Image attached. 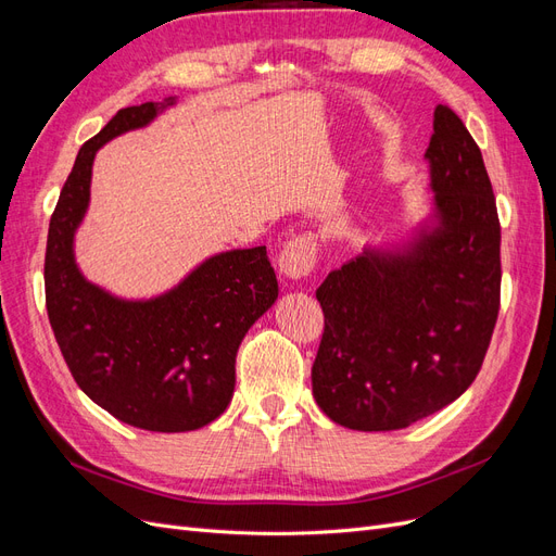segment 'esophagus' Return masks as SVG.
Segmentation results:
<instances>
[{"instance_id":"1","label":"esophagus","mask_w":556,"mask_h":556,"mask_svg":"<svg viewBox=\"0 0 556 556\" xmlns=\"http://www.w3.org/2000/svg\"><path fill=\"white\" fill-rule=\"evenodd\" d=\"M317 262V239L313 233H299L292 241H288L280 250L278 266L280 274L288 276L290 280H301L308 278L313 274Z\"/></svg>"}]
</instances>
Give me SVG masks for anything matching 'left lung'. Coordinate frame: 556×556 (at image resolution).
I'll return each instance as SVG.
<instances>
[{
    "label": "left lung",
    "mask_w": 556,
    "mask_h": 556,
    "mask_svg": "<svg viewBox=\"0 0 556 556\" xmlns=\"http://www.w3.org/2000/svg\"><path fill=\"white\" fill-rule=\"evenodd\" d=\"M439 227L406 252H366L315 292L325 331L317 406L357 431L406 429L462 396L480 374L501 308V223L482 153L450 106L433 111Z\"/></svg>",
    "instance_id": "obj_1"
}]
</instances>
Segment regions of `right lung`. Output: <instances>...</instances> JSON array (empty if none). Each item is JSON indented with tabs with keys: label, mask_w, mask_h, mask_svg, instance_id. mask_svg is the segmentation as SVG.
Instances as JSON below:
<instances>
[{
	"label": "right lung",
	"mask_w": 556,
	"mask_h": 556,
	"mask_svg": "<svg viewBox=\"0 0 556 556\" xmlns=\"http://www.w3.org/2000/svg\"><path fill=\"white\" fill-rule=\"evenodd\" d=\"M160 109H121L83 143L50 215L43 280L50 327L80 390L125 425L174 433L225 413L239 345L271 308L278 280L266 245L215 255L150 301L115 299L80 276L74 231L90 201L94 153L117 134L148 125Z\"/></svg>",
	"instance_id": "1"
}]
</instances>
